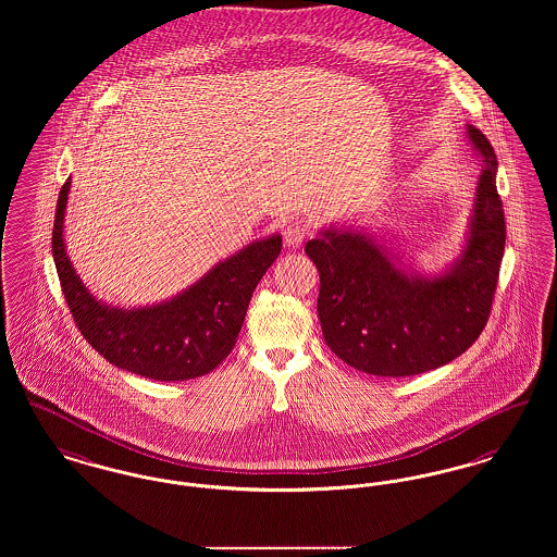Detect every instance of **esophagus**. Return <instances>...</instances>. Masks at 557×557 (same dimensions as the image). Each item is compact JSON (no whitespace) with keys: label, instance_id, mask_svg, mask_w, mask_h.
I'll use <instances>...</instances> for the list:
<instances>
[{"label":"esophagus","instance_id":"34e87169","mask_svg":"<svg viewBox=\"0 0 557 557\" xmlns=\"http://www.w3.org/2000/svg\"><path fill=\"white\" fill-rule=\"evenodd\" d=\"M283 236H285V243H287L289 247H299V245L310 236V231H308V226L301 224V222H292V224L285 226Z\"/></svg>","mask_w":557,"mask_h":557}]
</instances>
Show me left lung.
Wrapping results in <instances>:
<instances>
[{"label": "left lung", "instance_id": "1", "mask_svg": "<svg viewBox=\"0 0 557 557\" xmlns=\"http://www.w3.org/2000/svg\"><path fill=\"white\" fill-rule=\"evenodd\" d=\"M482 170L468 247L438 278L405 274L373 243L351 231H324L306 243L321 274L322 337L354 369L380 377H410L455 360L484 331L505 249V213L497 193V154L468 125Z\"/></svg>", "mask_w": 557, "mask_h": 557}]
</instances>
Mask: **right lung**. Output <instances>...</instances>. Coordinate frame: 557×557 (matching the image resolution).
<instances>
[{"mask_svg": "<svg viewBox=\"0 0 557 557\" xmlns=\"http://www.w3.org/2000/svg\"><path fill=\"white\" fill-rule=\"evenodd\" d=\"M71 180L60 188L52 253L73 321L111 364L148 380L184 381L213 371L235 348L249 299L281 253V236L258 240L220 262L170 301L119 310L96 301L66 258L62 240Z\"/></svg>", "mask_w": 557, "mask_h": 557, "instance_id": "obj_1", "label": "right lung"}]
</instances>
